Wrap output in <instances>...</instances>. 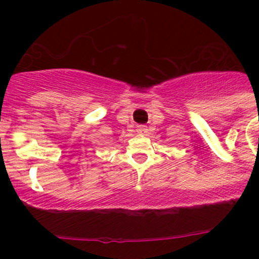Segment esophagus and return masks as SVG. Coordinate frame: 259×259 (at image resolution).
<instances>
[{"instance_id": "34e87169", "label": "esophagus", "mask_w": 259, "mask_h": 259, "mask_svg": "<svg viewBox=\"0 0 259 259\" xmlns=\"http://www.w3.org/2000/svg\"><path fill=\"white\" fill-rule=\"evenodd\" d=\"M148 131H149V130H148V127H146V125H144V124L137 125V132H139L140 135H146L148 134Z\"/></svg>"}]
</instances>
